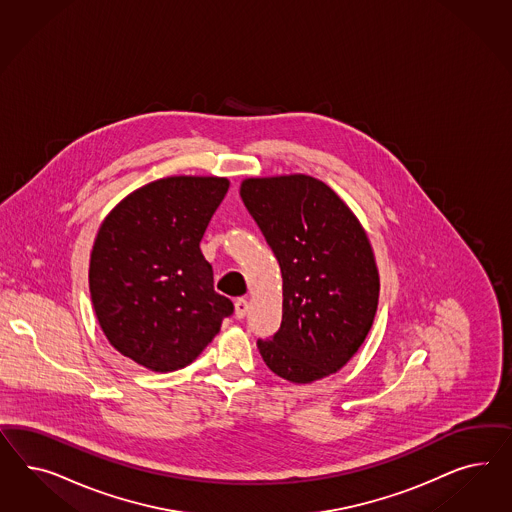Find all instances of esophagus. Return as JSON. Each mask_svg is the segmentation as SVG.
<instances>
[{"mask_svg":"<svg viewBox=\"0 0 512 512\" xmlns=\"http://www.w3.org/2000/svg\"><path fill=\"white\" fill-rule=\"evenodd\" d=\"M248 310V300L246 298H236V302H234V315H236V319H244Z\"/></svg>","mask_w":512,"mask_h":512,"instance_id":"34e87169","label":"esophagus"}]
</instances>
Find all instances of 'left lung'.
I'll use <instances>...</instances> for the list:
<instances>
[{
  "label": "left lung",
  "mask_w": 512,
  "mask_h": 512,
  "mask_svg": "<svg viewBox=\"0 0 512 512\" xmlns=\"http://www.w3.org/2000/svg\"><path fill=\"white\" fill-rule=\"evenodd\" d=\"M242 201L283 278L278 332L257 340L266 366L291 383L341 370L366 340L379 300L372 246L357 217L317 178H249Z\"/></svg>",
  "instance_id": "obj_1"
}]
</instances>
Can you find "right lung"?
Returning <instances> with one entry per match:
<instances>
[{"label": "right lung", "instance_id": "add662e5", "mask_svg": "<svg viewBox=\"0 0 512 512\" xmlns=\"http://www.w3.org/2000/svg\"><path fill=\"white\" fill-rule=\"evenodd\" d=\"M227 189L216 176L157 180L125 197L97 233L93 310L110 345L152 372L191 364L233 315L201 251Z\"/></svg>", "mask_w": 512, "mask_h": 512}]
</instances>
